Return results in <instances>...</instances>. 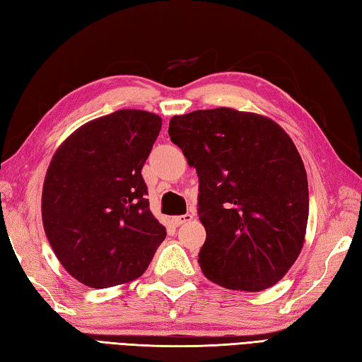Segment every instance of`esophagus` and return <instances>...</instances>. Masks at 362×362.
Listing matches in <instances>:
<instances>
[{"instance_id":"esophagus-1","label":"esophagus","mask_w":362,"mask_h":362,"mask_svg":"<svg viewBox=\"0 0 362 362\" xmlns=\"http://www.w3.org/2000/svg\"><path fill=\"white\" fill-rule=\"evenodd\" d=\"M191 219H193V216H191V214H182V216H174L171 219V222H173V226L179 227L182 224H185V222H189Z\"/></svg>"}]
</instances>
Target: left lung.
<instances>
[{"label":"left lung","instance_id":"8db88e82","mask_svg":"<svg viewBox=\"0 0 362 362\" xmlns=\"http://www.w3.org/2000/svg\"><path fill=\"white\" fill-rule=\"evenodd\" d=\"M169 136L199 175L204 275L235 291L279 283L302 252L310 211L291 136L264 115L230 107L174 115Z\"/></svg>","mask_w":362,"mask_h":362}]
</instances>
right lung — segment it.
I'll use <instances>...</instances> for the list:
<instances>
[{"label":"right lung","instance_id":"obj_1","mask_svg":"<svg viewBox=\"0 0 362 362\" xmlns=\"http://www.w3.org/2000/svg\"><path fill=\"white\" fill-rule=\"evenodd\" d=\"M160 129L158 115L124 109L86 122L54 152L42 191L43 228L60 264L86 286L141 276L166 238L141 177Z\"/></svg>","mask_w":362,"mask_h":362}]
</instances>
